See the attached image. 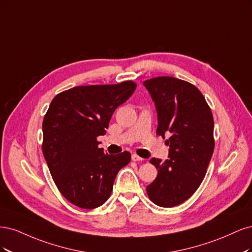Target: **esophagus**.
Masks as SVG:
<instances>
[{"mask_svg": "<svg viewBox=\"0 0 252 252\" xmlns=\"http://www.w3.org/2000/svg\"><path fill=\"white\" fill-rule=\"evenodd\" d=\"M132 160H133V161H142L143 158L138 156L137 154H133V155H132Z\"/></svg>", "mask_w": 252, "mask_h": 252, "instance_id": "esophagus-1", "label": "esophagus"}]
</instances>
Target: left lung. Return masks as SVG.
I'll list each match as a JSON object with an SVG mask.
<instances>
[{
	"label": "left lung",
	"mask_w": 252,
	"mask_h": 252,
	"mask_svg": "<svg viewBox=\"0 0 252 252\" xmlns=\"http://www.w3.org/2000/svg\"><path fill=\"white\" fill-rule=\"evenodd\" d=\"M143 85L156 105V134L168 136L169 145L167 160H150L158 175L147 186L148 196L158 206L174 207L189 199L206 175L215 149L213 113L199 89L185 80L159 76Z\"/></svg>",
	"instance_id": "obj_1"
}]
</instances>
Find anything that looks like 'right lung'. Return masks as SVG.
I'll list each match as a JSON object with an SVG mask.
<instances>
[{"label":"right lung","instance_id":"right-lung-1","mask_svg":"<svg viewBox=\"0 0 252 252\" xmlns=\"http://www.w3.org/2000/svg\"><path fill=\"white\" fill-rule=\"evenodd\" d=\"M132 80L74 87L56 95L43 121V154L55 185L70 203L93 209L107 201L117 173L131 161L125 151L109 155L97 137L113 113L134 93Z\"/></svg>","mask_w":252,"mask_h":252}]
</instances>
